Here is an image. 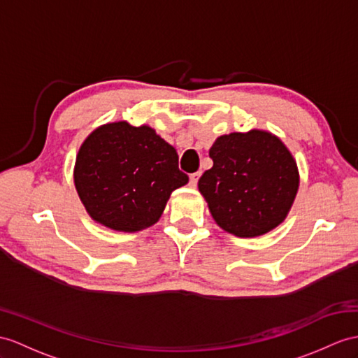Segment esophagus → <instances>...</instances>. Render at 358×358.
Returning <instances> with one entry per match:
<instances>
[{
	"label": "esophagus",
	"mask_w": 358,
	"mask_h": 358,
	"mask_svg": "<svg viewBox=\"0 0 358 358\" xmlns=\"http://www.w3.org/2000/svg\"><path fill=\"white\" fill-rule=\"evenodd\" d=\"M199 178H200V171H196L193 174H189V185L191 187H196L197 182H199Z\"/></svg>",
	"instance_id": "esophagus-1"
}]
</instances>
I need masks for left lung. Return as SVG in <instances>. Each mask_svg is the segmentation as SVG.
I'll return each mask as SVG.
<instances>
[{
	"label": "left lung",
	"mask_w": 358,
	"mask_h": 358,
	"mask_svg": "<svg viewBox=\"0 0 358 358\" xmlns=\"http://www.w3.org/2000/svg\"><path fill=\"white\" fill-rule=\"evenodd\" d=\"M209 158L214 165L197 187L224 232L254 238L285 220L298 194L299 170L280 138L259 129L222 135Z\"/></svg>",
	"instance_id": "obj_1"
}]
</instances>
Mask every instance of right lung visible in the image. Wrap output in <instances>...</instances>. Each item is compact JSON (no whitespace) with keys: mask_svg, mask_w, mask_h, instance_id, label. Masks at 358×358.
Instances as JSON below:
<instances>
[{"mask_svg":"<svg viewBox=\"0 0 358 358\" xmlns=\"http://www.w3.org/2000/svg\"><path fill=\"white\" fill-rule=\"evenodd\" d=\"M187 184L176 149L147 124H103L86 136L76 156L77 194L91 219L112 231L150 228L173 191Z\"/></svg>","mask_w":358,"mask_h":358,"instance_id":"obj_1","label":"right lung"}]
</instances>
